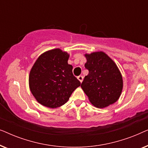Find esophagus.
Listing matches in <instances>:
<instances>
[{
  "mask_svg": "<svg viewBox=\"0 0 148 148\" xmlns=\"http://www.w3.org/2000/svg\"><path fill=\"white\" fill-rule=\"evenodd\" d=\"M77 79H78V80L79 81V82L82 83V82H83V79H84V77H83L82 76H81V75H79V76H78L77 77Z\"/></svg>",
  "mask_w": 148,
  "mask_h": 148,
  "instance_id": "obj_1",
  "label": "esophagus"
}]
</instances>
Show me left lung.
<instances>
[{"label": "left lung", "mask_w": 148, "mask_h": 148, "mask_svg": "<svg viewBox=\"0 0 148 148\" xmlns=\"http://www.w3.org/2000/svg\"><path fill=\"white\" fill-rule=\"evenodd\" d=\"M85 67L89 73L82 84V90L94 106L103 108L114 104L122 92V75L115 62L104 52L86 54Z\"/></svg>", "instance_id": "1"}]
</instances>
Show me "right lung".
Masks as SVG:
<instances>
[{
    "instance_id": "right-lung-1",
    "label": "right lung",
    "mask_w": 148,
    "mask_h": 148,
    "mask_svg": "<svg viewBox=\"0 0 148 148\" xmlns=\"http://www.w3.org/2000/svg\"><path fill=\"white\" fill-rule=\"evenodd\" d=\"M69 54L59 48L42 54L34 64L29 75L32 94L40 104L55 108L62 106L81 83L68 64Z\"/></svg>"
}]
</instances>
